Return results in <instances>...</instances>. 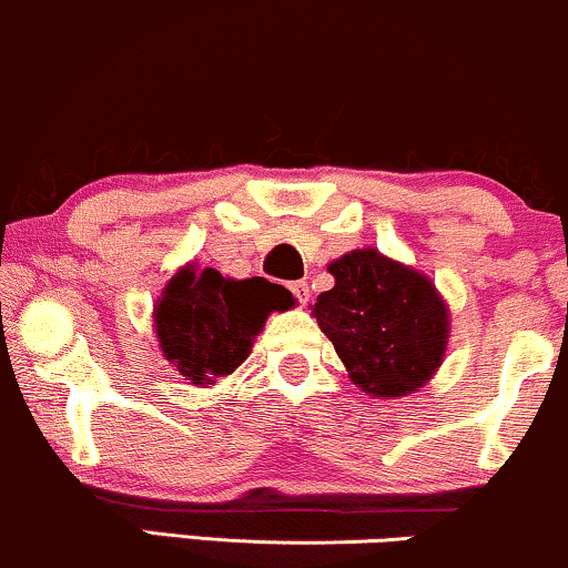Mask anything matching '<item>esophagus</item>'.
<instances>
[{
    "label": "esophagus",
    "mask_w": 568,
    "mask_h": 568,
    "mask_svg": "<svg viewBox=\"0 0 568 568\" xmlns=\"http://www.w3.org/2000/svg\"><path fill=\"white\" fill-rule=\"evenodd\" d=\"M291 291H293V296H296L298 304L310 302L312 291H310V283H304V280H296V283H291Z\"/></svg>",
    "instance_id": "obj_1"
}]
</instances>
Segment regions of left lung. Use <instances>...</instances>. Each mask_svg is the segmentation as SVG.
Instances as JSON below:
<instances>
[{
	"label": "left lung",
	"mask_w": 568,
	"mask_h": 568,
	"mask_svg": "<svg viewBox=\"0 0 568 568\" xmlns=\"http://www.w3.org/2000/svg\"><path fill=\"white\" fill-rule=\"evenodd\" d=\"M327 272L336 285L320 293L312 314L354 384L371 396L426 386L449 338V310L432 280L375 248L349 251Z\"/></svg>",
	"instance_id": "8db88e82"
}]
</instances>
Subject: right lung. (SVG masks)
<instances>
[{"label": "right lung", "mask_w": 568, "mask_h": 568, "mask_svg": "<svg viewBox=\"0 0 568 568\" xmlns=\"http://www.w3.org/2000/svg\"><path fill=\"white\" fill-rule=\"evenodd\" d=\"M293 306L291 291L264 277L232 280L182 266L155 302V336L172 365L195 386L214 384L248 357L270 312Z\"/></svg>", "instance_id": "right-lung-1"}]
</instances>
